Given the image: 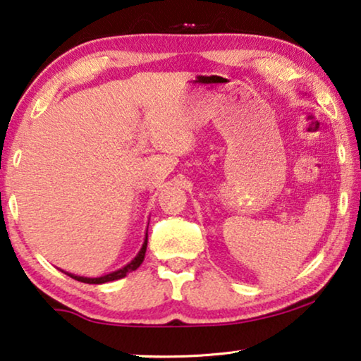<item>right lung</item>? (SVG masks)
Listing matches in <instances>:
<instances>
[{
  "instance_id": "obj_1",
  "label": "right lung",
  "mask_w": 361,
  "mask_h": 361,
  "mask_svg": "<svg viewBox=\"0 0 361 361\" xmlns=\"http://www.w3.org/2000/svg\"><path fill=\"white\" fill-rule=\"evenodd\" d=\"M146 245H148V233H146L145 236V243L142 245V249H140V252L137 254V257H135L132 262H128L125 267L118 269L116 271H112V274H107V275H102V276H97V279H87V276H80V275H73V274H68V276H71V279H75L78 281H82V283H90V285H101V283H107V281H114V280H118V279H123V276H127L128 271H133L137 270L140 265H142L143 259H145V252H146Z\"/></svg>"
}]
</instances>
